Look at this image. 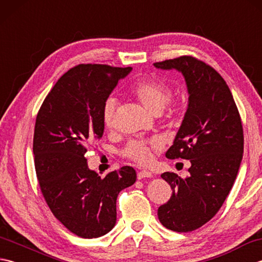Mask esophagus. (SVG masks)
I'll use <instances>...</instances> for the list:
<instances>
[{"label":"esophagus","instance_id":"obj_1","mask_svg":"<svg viewBox=\"0 0 262 262\" xmlns=\"http://www.w3.org/2000/svg\"><path fill=\"white\" fill-rule=\"evenodd\" d=\"M153 177V174H152V172H149V171H140L137 173V179L138 180H142V179H145V178H152Z\"/></svg>","mask_w":262,"mask_h":262}]
</instances>
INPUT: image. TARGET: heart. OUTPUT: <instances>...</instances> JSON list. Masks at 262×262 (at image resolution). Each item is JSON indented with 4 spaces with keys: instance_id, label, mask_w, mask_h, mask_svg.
<instances>
[{
    "instance_id": "obj_1",
    "label": "heart",
    "mask_w": 262,
    "mask_h": 262,
    "mask_svg": "<svg viewBox=\"0 0 262 262\" xmlns=\"http://www.w3.org/2000/svg\"><path fill=\"white\" fill-rule=\"evenodd\" d=\"M130 93L134 96L148 113L153 115H160L162 110L171 101L172 92L170 89L163 83L152 79H144L137 81L130 88ZM117 107V100L114 97H109L104 100L101 117L103 125L107 128H111L115 122V111ZM151 147L160 148L161 144L159 141H153L151 145L140 141H133L128 143L125 148V155L127 158L136 161L141 164H146L151 160Z\"/></svg>"
}]
</instances>
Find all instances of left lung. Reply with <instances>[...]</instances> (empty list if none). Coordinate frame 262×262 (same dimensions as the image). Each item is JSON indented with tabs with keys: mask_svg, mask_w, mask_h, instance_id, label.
<instances>
[{
	"mask_svg": "<svg viewBox=\"0 0 262 262\" xmlns=\"http://www.w3.org/2000/svg\"><path fill=\"white\" fill-rule=\"evenodd\" d=\"M185 77L188 108L168 159L190 160L186 179L164 172L172 196L160 206L161 224L174 232H190L213 219L234 183L243 155V128L232 93L217 72L191 56L154 63Z\"/></svg>",
	"mask_w": 262,
	"mask_h": 262,
	"instance_id": "8db88e82",
	"label": "left lung"
}]
</instances>
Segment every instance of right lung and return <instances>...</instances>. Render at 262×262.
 <instances>
[{"mask_svg":"<svg viewBox=\"0 0 262 262\" xmlns=\"http://www.w3.org/2000/svg\"><path fill=\"white\" fill-rule=\"evenodd\" d=\"M132 70L77 65L56 82L37 115L32 151L39 186L54 216L77 236L113 230L118 193L136 181L132 166L102 179L85 159L86 147L103 135L104 100Z\"/></svg>","mask_w":262,"mask_h":262,"instance_id":"add662e5","label":"right lung"}]
</instances>
